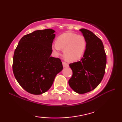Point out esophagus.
<instances>
[{
	"label": "esophagus",
	"mask_w": 122,
	"mask_h": 122,
	"mask_svg": "<svg viewBox=\"0 0 122 122\" xmlns=\"http://www.w3.org/2000/svg\"><path fill=\"white\" fill-rule=\"evenodd\" d=\"M62 63L63 67H68V66H69V64H68L67 63L65 62V61H63Z\"/></svg>",
	"instance_id": "obj_1"
}]
</instances>
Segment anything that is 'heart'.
Wrapping results in <instances>:
<instances>
[{
  "label": "heart",
  "instance_id": "b5f03b06",
  "mask_svg": "<svg viewBox=\"0 0 122 122\" xmlns=\"http://www.w3.org/2000/svg\"><path fill=\"white\" fill-rule=\"evenodd\" d=\"M86 47L84 37L73 33H66L58 36L52 46L53 50L59 54L63 49V54L68 61H75L82 57Z\"/></svg>",
  "mask_w": 122,
  "mask_h": 122
}]
</instances>
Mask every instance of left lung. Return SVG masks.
<instances>
[{"instance_id":"left-lung-1","label":"left lung","mask_w":122,"mask_h":122,"mask_svg":"<svg viewBox=\"0 0 122 122\" xmlns=\"http://www.w3.org/2000/svg\"><path fill=\"white\" fill-rule=\"evenodd\" d=\"M86 43L83 57L71 63L72 76L69 85L76 93L84 94L94 89L103 79L106 70L107 56L102 41L89 30L81 29Z\"/></svg>"}]
</instances>
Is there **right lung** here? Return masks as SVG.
<instances>
[{
  "instance_id": "right-lung-1",
  "label": "right lung",
  "mask_w": 122,
  "mask_h": 122,
  "mask_svg": "<svg viewBox=\"0 0 122 122\" xmlns=\"http://www.w3.org/2000/svg\"><path fill=\"white\" fill-rule=\"evenodd\" d=\"M51 29L38 30L20 40L14 51L13 71L18 83L28 93L41 94L52 86L63 69L59 58L51 56L56 34Z\"/></svg>"
}]
</instances>
